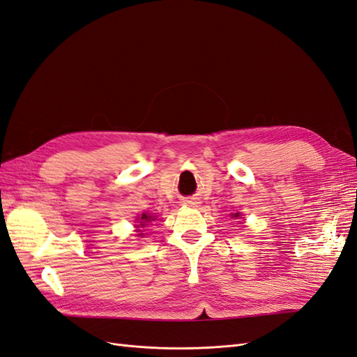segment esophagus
<instances>
[{"label":"esophagus","mask_w":357,"mask_h":357,"mask_svg":"<svg viewBox=\"0 0 357 357\" xmlns=\"http://www.w3.org/2000/svg\"><path fill=\"white\" fill-rule=\"evenodd\" d=\"M183 204H186V205H197L198 202H197L195 199H188V201H185Z\"/></svg>","instance_id":"1"}]
</instances>
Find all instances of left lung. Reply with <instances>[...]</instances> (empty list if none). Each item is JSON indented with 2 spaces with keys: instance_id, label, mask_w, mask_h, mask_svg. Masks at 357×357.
Instances as JSON below:
<instances>
[{
  "instance_id": "left-lung-1",
  "label": "left lung",
  "mask_w": 357,
  "mask_h": 357,
  "mask_svg": "<svg viewBox=\"0 0 357 357\" xmlns=\"http://www.w3.org/2000/svg\"><path fill=\"white\" fill-rule=\"evenodd\" d=\"M234 218H238V213H235V214H234Z\"/></svg>"
}]
</instances>
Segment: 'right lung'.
Returning <instances> with one entry per match:
<instances>
[{
  "instance_id": "obj_1",
  "label": "right lung",
  "mask_w": 357,
  "mask_h": 357,
  "mask_svg": "<svg viewBox=\"0 0 357 357\" xmlns=\"http://www.w3.org/2000/svg\"><path fill=\"white\" fill-rule=\"evenodd\" d=\"M150 220H153L152 215L143 214V215H142V222H139V225H137V228H144V226H146V225H147Z\"/></svg>"
}]
</instances>
